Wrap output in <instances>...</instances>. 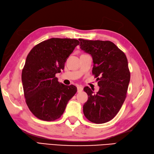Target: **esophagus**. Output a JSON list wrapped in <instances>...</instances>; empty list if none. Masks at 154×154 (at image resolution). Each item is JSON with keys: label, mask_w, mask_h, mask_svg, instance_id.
<instances>
[{"label": "esophagus", "mask_w": 154, "mask_h": 154, "mask_svg": "<svg viewBox=\"0 0 154 154\" xmlns=\"http://www.w3.org/2000/svg\"><path fill=\"white\" fill-rule=\"evenodd\" d=\"M77 90H78V93H80V92L82 91V90H83V87L82 86H78L77 87Z\"/></svg>", "instance_id": "1"}]
</instances>
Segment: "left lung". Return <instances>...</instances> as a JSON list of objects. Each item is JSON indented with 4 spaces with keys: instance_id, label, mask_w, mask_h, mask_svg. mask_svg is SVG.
<instances>
[{
    "instance_id": "left-lung-1",
    "label": "left lung",
    "mask_w": 154,
    "mask_h": 154,
    "mask_svg": "<svg viewBox=\"0 0 154 154\" xmlns=\"http://www.w3.org/2000/svg\"><path fill=\"white\" fill-rule=\"evenodd\" d=\"M79 40L81 49L92 57V73L100 86L95 94L88 86L84 88L88 95L84 114L92 122L105 123L115 117L126 97L131 78L127 58L109 41Z\"/></svg>"
}]
</instances>
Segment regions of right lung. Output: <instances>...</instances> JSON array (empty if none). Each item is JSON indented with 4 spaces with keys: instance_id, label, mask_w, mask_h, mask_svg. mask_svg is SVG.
Listing matches in <instances>:
<instances>
[{
    "instance_id": "right-lung-1",
    "label": "right lung",
    "mask_w": 154,
    "mask_h": 154,
    "mask_svg": "<svg viewBox=\"0 0 154 154\" xmlns=\"http://www.w3.org/2000/svg\"><path fill=\"white\" fill-rule=\"evenodd\" d=\"M79 44L74 39L51 38L37 44L27 56L22 72L23 93L37 118L45 121L60 118L76 93V86L59 82L55 74L64 69L68 57Z\"/></svg>"
}]
</instances>
